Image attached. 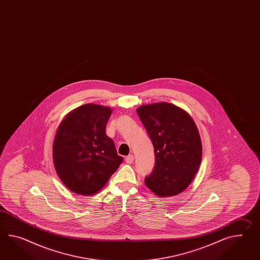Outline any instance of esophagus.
<instances>
[{
    "label": "esophagus",
    "mask_w": 260,
    "mask_h": 260,
    "mask_svg": "<svg viewBox=\"0 0 260 260\" xmlns=\"http://www.w3.org/2000/svg\"><path fill=\"white\" fill-rule=\"evenodd\" d=\"M133 159H134V156L133 155H128L125 158V160H126V162L128 164V165H132L133 162Z\"/></svg>",
    "instance_id": "34e87169"
}]
</instances>
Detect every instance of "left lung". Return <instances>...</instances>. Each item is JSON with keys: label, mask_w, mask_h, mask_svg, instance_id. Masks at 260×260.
Listing matches in <instances>:
<instances>
[{"label": "left lung", "mask_w": 260, "mask_h": 260, "mask_svg": "<svg viewBox=\"0 0 260 260\" xmlns=\"http://www.w3.org/2000/svg\"><path fill=\"white\" fill-rule=\"evenodd\" d=\"M155 152V166L145 178L158 197L183 191L196 176L202 158V143L190 114L167 102L137 109Z\"/></svg>", "instance_id": "1"}]
</instances>
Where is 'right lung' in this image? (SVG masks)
I'll list each match as a JSON object with an SVG mask.
<instances>
[{
    "label": "right lung",
    "instance_id": "1",
    "mask_svg": "<svg viewBox=\"0 0 260 260\" xmlns=\"http://www.w3.org/2000/svg\"><path fill=\"white\" fill-rule=\"evenodd\" d=\"M112 110L85 104L71 112L58 127L53 162L67 188L83 196L98 192L121 165L105 128Z\"/></svg>",
    "mask_w": 260,
    "mask_h": 260
}]
</instances>
